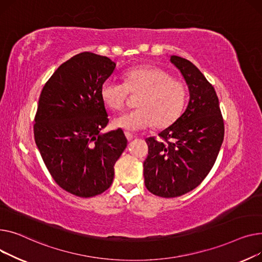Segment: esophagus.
Instances as JSON below:
<instances>
[{
  "label": "esophagus",
  "instance_id": "34e87169",
  "mask_svg": "<svg viewBox=\"0 0 262 262\" xmlns=\"http://www.w3.org/2000/svg\"><path fill=\"white\" fill-rule=\"evenodd\" d=\"M125 135H126V137H127V140H128L129 142H130V141H132V140H133V137H134L132 133H130V132H127V131L125 132Z\"/></svg>",
  "mask_w": 262,
  "mask_h": 262
}]
</instances>
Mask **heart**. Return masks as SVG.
<instances>
[{"label":"heart","mask_w":262,"mask_h":262,"mask_svg":"<svg viewBox=\"0 0 262 262\" xmlns=\"http://www.w3.org/2000/svg\"><path fill=\"white\" fill-rule=\"evenodd\" d=\"M129 92L141 94L136 100L137 109L114 118L113 125L128 131L151 127L165 128L180 116L186 93L185 88L168 72L157 67H138L124 74V83L106 79L100 88L103 103L112 110L126 105Z\"/></svg>","instance_id":"1"}]
</instances>
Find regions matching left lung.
Returning a JSON list of instances; mask_svg holds the SVG:
<instances>
[{"label":"left lung","instance_id":"left-lung-1","mask_svg":"<svg viewBox=\"0 0 262 262\" xmlns=\"http://www.w3.org/2000/svg\"><path fill=\"white\" fill-rule=\"evenodd\" d=\"M189 91L186 110L159 133L162 141L146 138L144 162L147 189L163 198L185 194L206 178L217 160L224 137L219 99L213 86L189 60L170 56Z\"/></svg>","mask_w":262,"mask_h":262}]
</instances>
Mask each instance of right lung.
I'll use <instances>...</instances> for the list:
<instances>
[{"instance_id":"add662e5","label":"right lung","mask_w":262,"mask_h":262,"mask_svg":"<svg viewBox=\"0 0 262 262\" xmlns=\"http://www.w3.org/2000/svg\"><path fill=\"white\" fill-rule=\"evenodd\" d=\"M115 68L107 57L78 54L55 71L40 94L36 145L55 182L77 196L109 188L114 165L127 147L121 129L101 132L109 119L100 88Z\"/></svg>"}]
</instances>
